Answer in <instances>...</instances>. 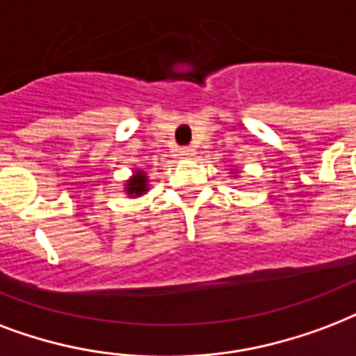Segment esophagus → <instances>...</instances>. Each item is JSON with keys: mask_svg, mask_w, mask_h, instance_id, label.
Wrapping results in <instances>:
<instances>
[{"mask_svg": "<svg viewBox=\"0 0 356 356\" xmlns=\"http://www.w3.org/2000/svg\"><path fill=\"white\" fill-rule=\"evenodd\" d=\"M179 156H181V159H192V156H194V149L181 147L179 149Z\"/></svg>", "mask_w": 356, "mask_h": 356, "instance_id": "1", "label": "esophagus"}]
</instances>
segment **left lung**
<instances>
[{
  "label": "left lung",
  "mask_w": 356,
  "mask_h": 356,
  "mask_svg": "<svg viewBox=\"0 0 356 356\" xmlns=\"http://www.w3.org/2000/svg\"><path fill=\"white\" fill-rule=\"evenodd\" d=\"M229 172H232L233 179H237V166H229Z\"/></svg>",
  "instance_id": "8db88e82"
}]
</instances>
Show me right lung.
Instances as JSON below:
<instances>
[{
	"instance_id": "1",
	"label": "right lung",
	"mask_w": 356,
	"mask_h": 356,
	"mask_svg": "<svg viewBox=\"0 0 356 356\" xmlns=\"http://www.w3.org/2000/svg\"><path fill=\"white\" fill-rule=\"evenodd\" d=\"M124 194L127 197H142L149 192V175L143 168H136L132 175L124 181Z\"/></svg>"
}]
</instances>
